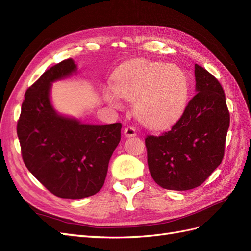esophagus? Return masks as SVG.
Returning a JSON list of instances; mask_svg holds the SVG:
<instances>
[{"mask_svg": "<svg viewBox=\"0 0 251 251\" xmlns=\"http://www.w3.org/2000/svg\"><path fill=\"white\" fill-rule=\"evenodd\" d=\"M124 134L127 138L130 137H136L137 136V131L132 126H127L124 129Z\"/></svg>", "mask_w": 251, "mask_h": 251, "instance_id": "1", "label": "esophagus"}]
</instances>
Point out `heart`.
Masks as SVG:
<instances>
[{"mask_svg": "<svg viewBox=\"0 0 251 251\" xmlns=\"http://www.w3.org/2000/svg\"><path fill=\"white\" fill-rule=\"evenodd\" d=\"M105 100L119 107L120 96L136 100V114L145 125L163 128L180 117L188 104L189 83L175 64L137 60L122 69L114 87L106 88Z\"/></svg>", "mask_w": 251, "mask_h": 251, "instance_id": "b5f03b06", "label": "heart"}]
</instances>
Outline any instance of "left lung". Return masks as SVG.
<instances>
[{
    "label": "left lung",
    "instance_id": "1",
    "mask_svg": "<svg viewBox=\"0 0 251 251\" xmlns=\"http://www.w3.org/2000/svg\"><path fill=\"white\" fill-rule=\"evenodd\" d=\"M196 94L161 136H147V163L160 187L187 191L204 182L222 163L230 115L223 87L195 64Z\"/></svg>",
    "mask_w": 251,
    "mask_h": 251
}]
</instances>
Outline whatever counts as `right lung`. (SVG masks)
Wrapping results in <instances>:
<instances>
[{"label":"right lung","instance_id":"obj_1","mask_svg":"<svg viewBox=\"0 0 251 251\" xmlns=\"http://www.w3.org/2000/svg\"><path fill=\"white\" fill-rule=\"evenodd\" d=\"M72 59L55 64L31 85L23 100L17 133L28 171L52 194L79 199L104 185L109 160L121 140V123L82 124L50 104L52 82L76 72Z\"/></svg>","mask_w":251,"mask_h":251}]
</instances>
